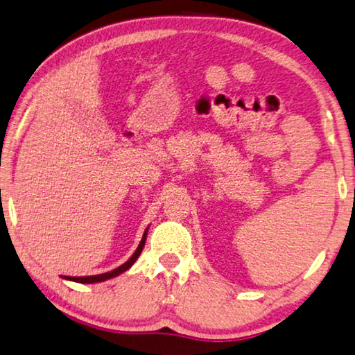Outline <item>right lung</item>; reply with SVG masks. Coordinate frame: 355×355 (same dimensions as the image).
I'll use <instances>...</instances> for the list:
<instances>
[{
    "instance_id": "1",
    "label": "right lung",
    "mask_w": 355,
    "mask_h": 355,
    "mask_svg": "<svg viewBox=\"0 0 355 355\" xmlns=\"http://www.w3.org/2000/svg\"><path fill=\"white\" fill-rule=\"evenodd\" d=\"M147 232H148V227L145 229L144 232V237L140 240V243L137 246V250L134 254L128 259V261L123 263L115 270H112V272H107V273H101V275H93V277H64V279H69V281H76V283H82V284H92V283H101V281H105V279H110V278H115L118 275H121L123 272H126L128 268L132 267V263L137 261V257L140 256V252H142L144 246H145V240H147Z\"/></svg>"
}]
</instances>
